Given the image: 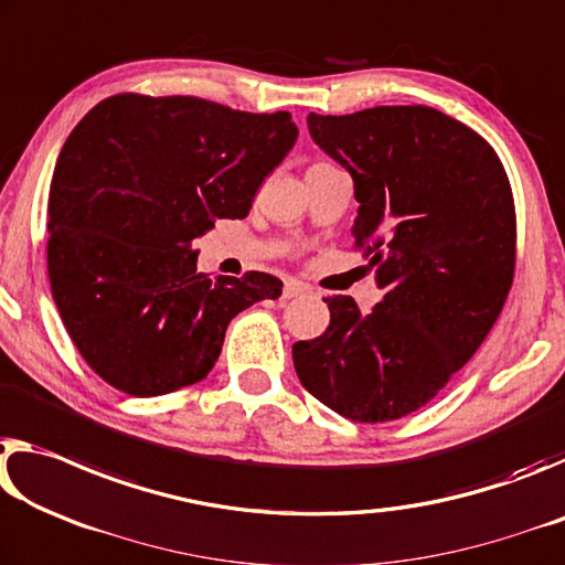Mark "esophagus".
Segmentation results:
<instances>
[{
    "mask_svg": "<svg viewBox=\"0 0 565 565\" xmlns=\"http://www.w3.org/2000/svg\"><path fill=\"white\" fill-rule=\"evenodd\" d=\"M305 292H308V288H305L302 282H298V280H288V282H285V288H282V300L300 298V295H305Z\"/></svg>",
    "mask_w": 565,
    "mask_h": 565,
    "instance_id": "34e87169",
    "label": "esophagus"
}]
</instances>
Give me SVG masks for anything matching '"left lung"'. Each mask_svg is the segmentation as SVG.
<instances>
[{
    "label": "left lung",
    "instance_id": "8db88e82",
    "mask_svg": "<svg viewBox=\"0 0 565 565\" xmlns=\"http://www.w3.org/2000/svg\"><path fill=\"white\" fill-rule=\"evenodd\" d=\"M310 137L350 172L355 247L383 300L363 316L328 298L330 326L292 345L305 391L358 423L415 413L446 387L503 310L515 207L491 145L433 107L308 115Z\"/></svg>",
    "mask_w": 565,
    "mask_h": 565
}]
</instances>
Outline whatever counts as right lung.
<instances>
[{
	"label": "right lung",
	"instance_id": "obj_1",
	"mask_svg": "<svg viewBox=\"0 0 565 565\" xmlns=\"http://www.w3.org/2000/svg\"><path fill=\"white\" fill-rule=\"evenodd\" d=\"M298 140L290 113L115 95L64 142L47 267L64 328L102 381L137 397L200 383L237 312L280 298L267 273L210 277L192 243L243 220Z\"/></svg>",
	"mask_w": 565,
	"mask_h": 565
}]
</instances>
